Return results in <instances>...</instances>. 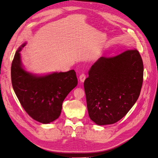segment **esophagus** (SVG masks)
<instances>
[{
	"label": "esophagus",
	"mask_w": 158,
	"mask_h": 158,
	"mask_svg": "<svg viewBox=\"0 0 158 158\" xmlns=\"http://www.w3.org/2000/svg\"><path fill=\"white\" fill-rule=\"evenodd\" d=\"M85 78H86V75L85 74L82 73V74H81L80 75L79 79H80V81H81V82H84V80H85Z\"/></svg>",
	"instance_id": "34e87169"
}]
</instances>
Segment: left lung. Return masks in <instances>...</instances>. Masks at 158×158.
Masks as SVG:
<instances>
[{"label":"left lung","mask_w":158,"mask_h":158,"mask_svg":"<svg viewBox=\"0 0 158 158\" xmlns=\"http://www.w3.org/2000/svg\"><path fill=\"white\" fill-rule=\"evenodd\" d=\"M84 81L89 116L98 125L114 124L124 117L139 97L143 63L136 49L113 57H100Z\"/></svg>","instance_id":"obj_1"}]
</instances>
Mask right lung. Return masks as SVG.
Wrapping results in <instances>:
<instances>
[{"mask_svg": "<svg viewBox=\"0 0 158 158\" xmlns=\"http://www.w3.org/2000/svg\"><path fill=\"white\" fill-rule=\"evenodd\" d=\"M19 47L11 67L13 89L24 110L35 121L48 124L57 119L67 94L78 84L74 70L36 76L26 71L21 61Z\"/></svg>", "mask_w": 158, "mask_h": 158, "instance_id": "obj_1", "label": "right lung"}]
</instances>
